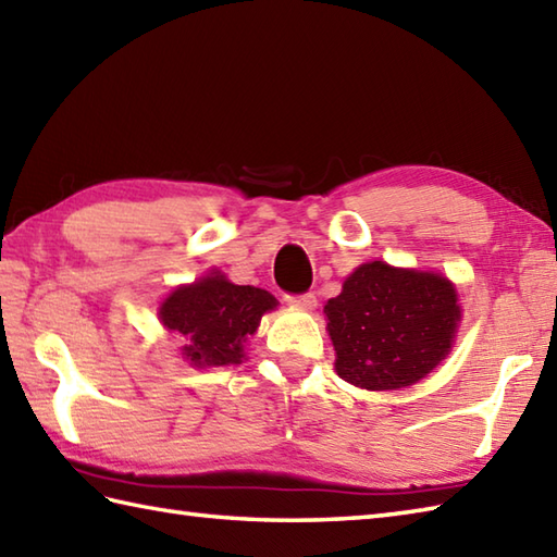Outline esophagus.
Masks as SVG:
<instances>
[{
	"mask_svg": "<svg viewBox=\"0 0 557 557\" xmlns=\"http://www.w3.org/2000/svg\"><path fill=\"white\" fill-rule=\"evenodd\" d=\"M287 304L297 306V309L311 311L315 309V294L313 292H304V294H287Z\"/></svg>",
	"mask_w": 557,
	"mask_h": 557,
	"instance_id": "obj_1",
	"label": "esophagus"
}]
</instances>
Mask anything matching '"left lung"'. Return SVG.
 <instances>
[{
	"label": "left lung",
	"mask_w": 557,
	"mask_h": 557,
	"mask_svg": "<svg viewBox=\"0 0 557 557\" xmlns=\"http://www.w3.org/2000/svg\"><path fill=\"white\" fill-rule=\"evenodd\" d=\"M337 375L366 389L407 387L441 363L459 321L457 292L433 272L363 263L325 304Z\"/></svg>",
	"instance_id": "8db88e82"
}]
</instances>
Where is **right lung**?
<instances>
[{
  "mask_svg": "<svg viewBox=\"0 0 557 557\" xmlns=\"http://www.w3.org/2000/svg\"><path fill=\"white\" fill-rule=\"evenodd\" d=\"M270 292L234 285L220 272L174 289L160 306L162 325L180 333L184 357L194 366L242 363L244 342L258 330L265 311L275 309Z\"/></svg>",
  "mask_w": 557,
  "mask_h": 557,
  "instance_id": "right-lung-1",
  "label": "right lung"
}]
</instances>
